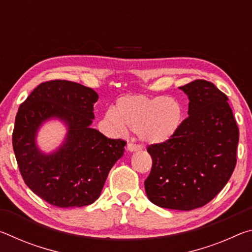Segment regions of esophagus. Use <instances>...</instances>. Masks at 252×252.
I'll list each match as a JSON object with an SVG mask.
<instances>
[{
	"mask_svg": "<svg viewBox=\"0 0 252 252\" xmlns=\"http://www.w3.org/2000/svg\"><path fill=\"white\" fill-rule=\"evenodd\" d=\"M126 149H127V151H130V152H134V151H138V150H140V147L139 146H136V144H134V143H127V146H126Z\"/></svg>",
	"mask_w": 252,
	"mask_h": 252,
	"instance_id": "obj_1",
	"label": "esophagus"
}]
</instances>
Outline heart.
Here are the masks:
<instances>
[{
    "label": "heart",
    "mask_w": 252,
    "mask_h": 252,
    "mask_svg": "<svg viewBox=\"0 0 252 252\" xmlns=\"http://www.w3.org/2000/svg\"><path fill=\"white\" fill-rule=\"evenodd\" d=\"M105 117L119 129L126 126L136 131L147 143L161 144L180 130L183 108L179 101L163 95H126L117 101L114 110L108 111Z\"/></svg>",
    "instance_id": "heart-1"
}]
</instances>
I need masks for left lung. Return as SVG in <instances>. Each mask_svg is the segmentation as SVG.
<instances>
[{"label":"left lung","mask_w":252,"mask_h":252,"mask_svg":"<svg viewBox=\"0 0 252 252\" xmlns=\"http://www.w3.org/2000/svg\"><path fill=\"white\" fill-rule=\"evenodd\" d=\"M181 90L189 117L168 142L150 144L149 200L161 208L189 211L210 202L227 185L237 163L239 129L228 96L212 82L194 80Z\"/></svg>","instance_id":"obj_1"}]
</instances>
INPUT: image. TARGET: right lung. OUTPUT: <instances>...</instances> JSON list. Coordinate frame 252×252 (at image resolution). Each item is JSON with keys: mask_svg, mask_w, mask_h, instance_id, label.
Listing matches in <instances>:
<instances>
[{"mask_svg": "<svg viewBox=\"0 0 252 252\" xmlns=\"http://www.w3.org/2000/svg\"><path fill=\"white\" fill-rule=\"evenodd\" d=\"M97 93L65 80L37 85L20 105L12 134L23 180L34 193L59 208L83 207L100 197L106 177L123 156L126 142L109 139L90 126ZM50 117L69 126L63 147L44 155L35 146L36 131Z\"/></svg>", "mask_w": 252, "mask_h": 252, "instance_id": "1", "label": "right lung"}]
</instances>
